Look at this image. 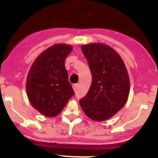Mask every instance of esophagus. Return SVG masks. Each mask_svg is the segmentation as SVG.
<instances>
[{
  "instance_id": "34e87169",
  "label": "esophagus",
  "mask_w": 158,
  "mask_h": 158,
  "mask_svg": "<svg viewBox=\"0 0 158 158\" xmlns=\"http://www.w3.org/2000/svg\"><path fill=\"white\" fill-rule=\"evenodd\" d=\"M73 89H74V92H77V89H78V84H74L73 86Z\"/></svg>"
}]
</instances>
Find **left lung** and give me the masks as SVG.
I'll return each instance as SVG.
<instances>
[{"mask_svg":"<svg viewBox=\"0 0 158 158\" xmlns=\"http://www.w3.org/2000/svg\"><path fill=\"white\" fill-rule=\"evenodd\" d=\"M92 73L87 94L80 100L85 114L94 121L114 116L126 104L130 80L123 60L114 49L102 43L81 46Z\"/></svg>","mask_w":158,"mask_h":158,"instance_id":"obj_1","label":"left lung"}]
</instances>
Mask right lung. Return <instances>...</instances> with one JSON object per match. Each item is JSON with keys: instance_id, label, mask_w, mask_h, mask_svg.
Here are the masks:
<instances>
[{"instance_id": "right-lung-1", "label": "right lung", "mask_w": 158, "mask_h": 158, "mask_svg": "<svg viewBox=\"0 0 158 158\" xmlns=\"http://www.w3.org/2000/svg\"><path fill=\"white\" fill-rule=\"evenodd\" d=\"M72 51V46L65 44L51 46L36 58L28 72V99L35 109L48 117L59 115L74 94L65 68V58Z\"/></svg>"}]
</instances>
